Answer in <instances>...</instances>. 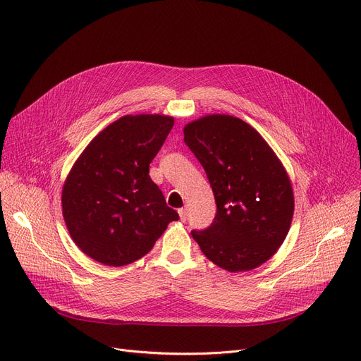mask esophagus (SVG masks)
Returning a JSON list of instances; mask_svg holds the SVG:
<instances>
[{"instance_id":"34e87169","label":"esophagus","mask_w":361,"mask_h":361,"mask_svg":"<svg viewBox=\"0 0 361 361\" xmlns=\"http://www.w3.org/2000/svg\"><path fill=\"white\" fill-rule=\"evenodd\" d=\"M178 215H180L181 221L187 219V209H185V207H181V209H178Z\"/></svg>"}]
</instances>
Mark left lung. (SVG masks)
Wrapping results in <instances>:
<instances>
[{"label": "left lung", "instance_id": "8db88e82", "mask_svg": "<svg viewBox=\"0 0 361 361\" xmlns=\"http://www.w3.org/2000/svg\"><path fill=\"white\" fill-rule=\"evenodd\" d=\"M184 142L202 164L216 202L214 222L192 231L203 255L230 272L252 271L286 240L294 195L286 168L259 133L214 114L184 127Z\"/></svg>", "mask_w": 361, "mask_h": 361}]
</instances>
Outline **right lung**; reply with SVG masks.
<instances>
[{
  "mask_svg": "<svg viewBox=\"0 0 361 361\" xmlns=\"http://www.w3.org/2000/svg\"><path fill=\"white\" fill-rule=\"evenodd\" d=\"M173 126V117L158 114L124 116L73 165L63 187V216L73 241L93 260L108 267L136 262L180 218L149 176Z\"/></svg>",
  "mask_w": 361,
  "mask_h": 361,
  "instance_id": "add662e5",
  "label": "right lung"
}]
</instances>
